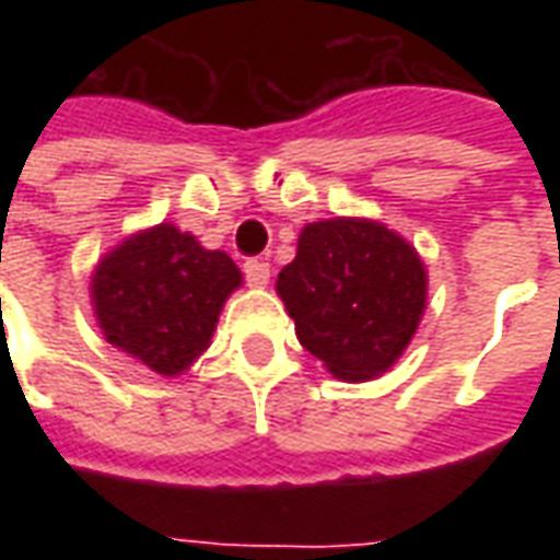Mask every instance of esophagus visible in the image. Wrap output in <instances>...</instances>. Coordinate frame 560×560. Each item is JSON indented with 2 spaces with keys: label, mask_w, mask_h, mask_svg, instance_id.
<instances>
[{
  "label": "esophagus",
  "mask_w": 560,
  "mask_h": 560,
  "mask_svg": "<svg viewBox=\"0 0 560 560\" xmlns=\"http://www.w3.org/2000/svg\"><path fill=\"white\" fill-rule=\"evenodd\" d=\"M243 272H245V281H248L252 288H264V284L269 281L267 260H257V257H252V260H245L243 264Z\"/></svg>",
  "instance_id": "1"
}]
</instances>
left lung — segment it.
<instances>
[{
    "label": "left lung",
    "mask_w": 560,
    "mask_h": 560,
    "mask_svg": "<svg viewBox=\"0 0 560 560\" xmlns=\"http://www.w3.org/2000/svg\"><path fill=\"white\" fill-rule=\"evenodd\" d=\"M276 291L305 351L341 381H372L411 345L429 276L387 224L324 219L305 224Z\"/></svg>",
    "instance_id": "1"
}]
</instances>
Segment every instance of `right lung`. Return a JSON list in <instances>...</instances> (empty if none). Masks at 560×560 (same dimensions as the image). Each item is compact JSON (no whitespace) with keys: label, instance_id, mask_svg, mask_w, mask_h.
I'll list each match as a JSON object with an SVG mask.
<instances>
[{"label":"right lung","instance_id":"right-lung-1","mask_svg":"<svg viewBox=\"0 0 560 560\" xmlns=\"http://www.w3.org/2000/svg\"><path fill=\"white\" fill-rule=\"evenodd\" d=\"M243 272L167 221L131 233L92 272L104 339L155 375L176 377L209 348L224 300Z\"/></svg>","mask_w":560,"mask_h":560}]
</instances>
